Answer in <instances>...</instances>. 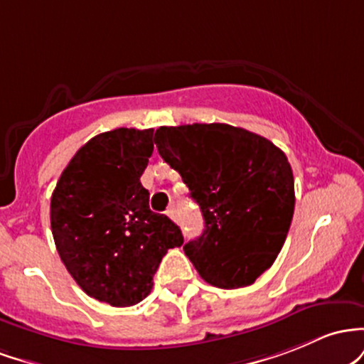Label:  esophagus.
<instances>
[{
  "instance_id": "obj_1",
  "label": "esophagus",
  "mask_w": 364,
  "mask_h": 364,
  "mask_svg": "<svg viewBox=\"0 0 364 364\" xmlns=\"http://www.w3.org/2000/svg\"><path fill=\"white\" fill-rule=\"evenodd\" d=\"M166 215H168V216H170V218H171V220H173V222H177V210H175V208H173V206H170V208H168V210H166Z\"/></svg>"
}]
</instances>
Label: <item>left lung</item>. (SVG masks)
Listing matches in <instances>:
<instances>
[{
    "label": "left lung",
    "mask_w": 364,
    "mask_h": 364,
    "mask_svg": "<svg viewBox=\"0 0 364 364\" xmlns=\"http://www.w3.org/2000/svg\"><path fill=\"white\" fill-rule=\"evenodd\" d=\"M158 153L201 208L204 230L183 246L208 284H255L279 256L291 227L294 175L268 139L227 124L160 127Z\"/></svg>",
    "instance_id": "left-lung-1"
}]
</instances>
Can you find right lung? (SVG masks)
I'll use <instances>...</instances> for the list:
<instances>
[{"label":"right lung","mask_w":364,"mask_h":364,"mask_svg":"<svg viewBox=\"0 0 364 364\" xmlns=\"http://www.w3.org/2000/svg\"><path fill=\"white\" fill-rule=\"evenodd\" d=\"M153 129H115L92 137L61 171L51 196L56 251L79 287L117 308L141 303L163 256L181 247V228L149 210L141 175Z\"/></svg>","instance_id":"right-lung-1"}]
</instances>
